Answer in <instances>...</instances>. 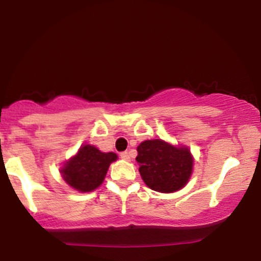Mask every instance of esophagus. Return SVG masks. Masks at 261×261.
Instances as JSON below:
<instances>
[{
    "instance_id": "1",
    "label": "esophagus",
    "mask_w": 261,
    "mask_h": 261,
    "mask_svg": "<svg viewBox=\"0 0 261 261\" xmlns=\"http://www.w3.org/2000/svg\"><path fill=\"white\" fill-rule=\"evenodd\" d=\"M120 158L124 161H130V154H128V152H121Z\"/></svg>"
}]
</instances>
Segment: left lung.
<instances>
[{
	"label": "left lung",
	"instance_id": "8db88e82",
	"mask_svg": "<svg viewBox=\"0 0 261 261\" xmlns=\"http://www.w3.org/2000/svg\"><path fill=\"white\" fill-rule=\"evenodd\" d=\"M136 161L145 184L160 193H174L187 185L193 173V155L185 146L175 147L155 139L140 143Z\"/></svg>",
	"mask_w": 261,
	"mask_h": 261
}]
</instances>
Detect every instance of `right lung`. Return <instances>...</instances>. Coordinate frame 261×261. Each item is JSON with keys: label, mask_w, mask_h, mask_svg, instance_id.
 I'll use <instances>...</instances> for the list:
<instances>
[{"label": "right lung", "mask_w": 261, "mask_h": 261, "mask_svg": "<svg viewBox=\"0 0 261 261\" xmlns=\"http://www.w3.org/2000/svg\"><path fill=\"white\" fill-rule=\"evenodd\" d=\"M118 160L114 152H100L94 146L85 145L61 168L64 180L81 193L95 190L106 178L110 163Z\"/></svg>", "instance_id": "1"}]
</instances>
